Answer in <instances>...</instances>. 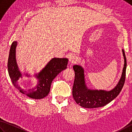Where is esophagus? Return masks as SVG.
<instances>
[{
  "label": "esophagus",
  "instance_id": "1",
  "mask_svg": "<svg viewBox=\"0 0 132 132\" xmlns=\"http://www.w3.org/2000/svg\"><path fill=\"white\" fill-rule=\"evenodd\" d=\"M78 57L74 55H72L70 57V59H69V61L71 62V64H74L75 62L78 61Z\"/></svg>",
  "mask_w": 132,
  "mask_h": 132
}]
</instances>
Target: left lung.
<instances>
[{
  "mask_svg": "<svg viewBox=\"0 0 132 132\" xmlns=\"http://www.w3.org/2000/svg\"><path fill=\"white\" fill-rule=\"evenodd\" d=\"M124 65L121 79L117 86L111 90H92L87 88L85 80L84 69L79 65H75V80L72 87V95L78 104L86 108H94L103 107L110 103L118 96L123 87L126 77V59L123 49Z\"/></svg>",
  "mask_w": 132,
  "mask_h": 132,
  "instance_id": "obj_1",
  "label": "left lung"
}]
</instances>
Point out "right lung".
Instances as JSON below:
<instances>
[{
    "label": "right lung",
    "instance_id": "add662e5",
    "mask_svg": "<svg viewBox=\"0 0 132 132\" xmlns=\"http://www.w3.org/2000/svg\"><path fill=\"white\" fill-rule=\"evenodd\" d=\"M17 45V41H14L11 44L7 62L9 74L13 85L18 90H20L21 93L25 94L30 98L41 99L45 97L49 93L53 80L60 72L67 68L68 61V59H52L40 72L35 75V77L38 80L36 86L34 88L25 90L22 89L18 84L19 78L22 77L16 61L15 49ZM25 75L28 77H30V75L28 73Z\"/></svg>",
    "mask_w": 132,
    "mask_h": 132
}]
</instances>
